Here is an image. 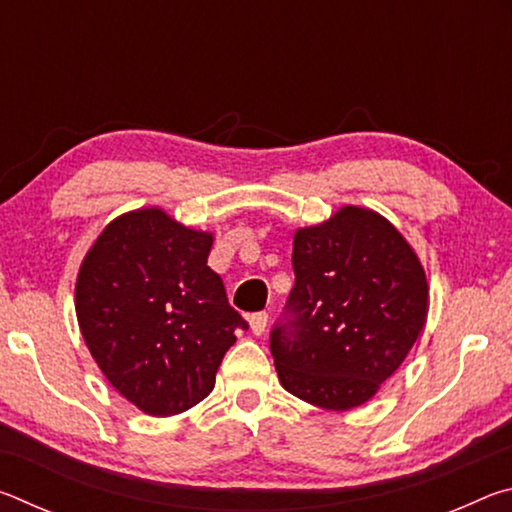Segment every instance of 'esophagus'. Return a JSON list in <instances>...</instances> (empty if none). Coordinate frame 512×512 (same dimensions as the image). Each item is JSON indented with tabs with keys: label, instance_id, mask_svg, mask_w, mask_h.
Here are the masks:
<instances>
[{
	"label": "esophagus",
	"instance_id": "obj_1",
	"mask_svg": "<svg viewBox=\"0 0 512 512\" xmlns=\"http://www.w3.org/2000/svg\"><path fill=\"white\" fill-rule=\"evenodd\" d=\"M250 329H253L255 336H262L266 332V325H268V314L266 311H259V314H253L248 318Z\"/></svg>",
	"mask_w": 512,
	"mask_h": 512
}]
</instances>
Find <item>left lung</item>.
I'll list each match as a JSON object with an SVG mask.
<instances>
[{"label":"left lung","mask_w":512,"mask_h":512,"mask_svg":"<svg viewBox=\"0 0 512 512\" xmlns=\"http://www.w3.org/2000/svg\"><path fill=\"white\" fill-rule=\"evenodd\" d=\"M293 271L291 320L271 334L282 388L327 411L366 404L427 323L418 253L386 216L343 205L293 232Z\"/></svg>","instance_id":"1"}]
</instances>
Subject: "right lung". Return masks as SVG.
I'll use <instances>...</instances> for the list:
<instances>
[{"instance_id": "1", "label": "right lung", "mask_w": 512, "mask_h": 512, "mask_svg": "<svg viewBox=\"0 0 512 512\" xmlns=\"http://www.w3.org/2000/svg\"><path fill=\"white\" fill-rule=\"evenodd\" d=\"M214 235L162 207L112 219L79 266L74 307L103 377L146 415L183 413L212 393L246 320L207 266Z\"/></svg>"}]
</instances>
